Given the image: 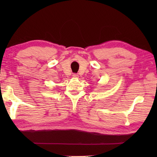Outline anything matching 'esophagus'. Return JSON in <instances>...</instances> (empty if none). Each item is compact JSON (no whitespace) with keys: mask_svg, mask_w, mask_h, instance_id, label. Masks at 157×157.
<instances>
[{"mask_svg":"<svg viewBox=\"0 0 157 157\" xmlns=\"http://www.w3.org/2000/svg\"><path fill=\"white\" fill-rule=\"evenodd\" d=\"M73 78H78V77H79V75H78V74H77V73H73Z\"/></svg>","mask_w":157,"mask_h":157,"instance_id":"esophagus-1","label":"esophagus"}]
</instances>
